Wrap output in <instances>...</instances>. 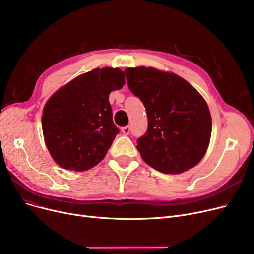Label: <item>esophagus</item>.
Instances as JSON below:
<instances>
[{"mask_svg": "<svg viewBox=\"0 0 254 254\" xmlns=\"http://www.w3.org/2000/svg\"><path fill=\"white\" fill-rule=\"evenodd\" d=\"M129 130H130L129 127H121V132H122V134H124V135H128V134H129Z\"/></svg>", "mask_w": 254, "mask_h": 254, "instance_id": "obj_1", "label": "esophagus"}]
</instances>
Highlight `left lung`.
I'll list each match as a JSON object with an SVG mask.
<instances>
[{"label":"left lung","mask_w":254,"mask_h":254,"mask_svg":"<svg viewBox=\"0 0 254 254\" xmlns=\"http://www.w3.org/2000/svg\"><path fill=\"white\" fill-rule=\"evenodd\" d=\"M128 88L141 99L148 121L137 148L145 163L177 175L198 164L207 152L211 115L201 94L173 72L152 67L125 70Z\"/></svg>","instance_id":"obj_1"}]
</instances>
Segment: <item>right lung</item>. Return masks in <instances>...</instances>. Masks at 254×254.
<instances>
[{
	"label": "right lung",
	"instance_id": "right-lung-1",
	"mask_svg": "<svg viewBox=\"0 0 254 254\" xmlns=\"http://www.w3.org/2000/svg\"><path fill=\"white\" fill-rule=\"evenodd\" d=\"M118 68H96L60 88L43 109L45 144L56 164L72 172L97 165L119 133L109 95L125 84Z\"/></svg>",
	"mask_w": 254,
	"mask_h": 254
}]
</instances>
